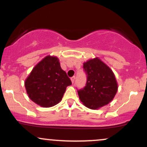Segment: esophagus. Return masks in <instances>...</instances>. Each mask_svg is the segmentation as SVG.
Here are the masks:
<instances>
[{
    "label": "esophagus",
    "instance_id": "34e87169",
    "mask_svg": "<svg viewBox=\"0 0 147 147\" xmlns=\"http://www.w3.org/2000/svg\"><path fill=\"white\" fill-rule=\"evenodd\" d=\"M70 79H71V82H72V83L73 84L74 82H75V76H74V77H72L71 78H70Z\"/></svg>",
    "mask_w": 147,
    "mask_h": 147
}]
</instances>
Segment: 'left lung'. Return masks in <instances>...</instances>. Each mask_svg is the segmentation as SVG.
I'll list each match as a JSON object with an SVG mask.
<instances>
[{
  "mask_svg": "<svg viewBox=\"0 0 147 147\" xmlns=\"http://www.w3.org/2000/svg\"><path fill=\"white\" fill-rule=\"evenodd\" d=\"M83 68L87 79L85 86L77 90L81 102L90 109H97L111 102L117 90L111 68L98 58L84 63Z\"/></svg>",
  "mask_w": 147,
  "mask_h": 147,
  "instance_id": "obj_1",
  "label": "left lung"
}]
</instances>
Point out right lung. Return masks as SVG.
I'll use <instances>...</instances> for the list:
<instances>
[{
    "mask_svg": "<svg viewBox=\"0 0 147 147\" xmlns=\"http://www.w3.org/2000/svg\"><path fill=\"white\" fill-rule=\"evenodd\" d=\"M72 84L57 57L48 56L40 61L25 82L30 99L43 107H51L61 102L66 87Z\"/></svg>",
    "mask_w": 147,
    "mask_h": 147,
    "instance_id": "obj_1",
    "label": "right lung"
}]
</instances>
